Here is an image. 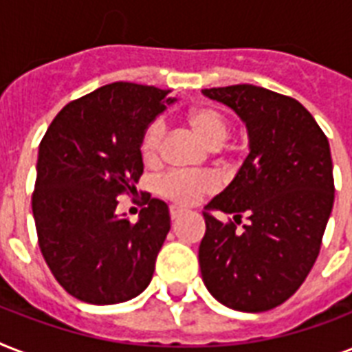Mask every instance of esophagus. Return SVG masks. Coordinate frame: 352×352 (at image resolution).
Listing matches in <instances>:
<instances>
[{"label": "esophagus", "instance_id": "34e87169", "mask_svg": "<svg viewBox=\"0 0 352 352\" xmlns=\"http://www.w3.org/2000/svg\"><path fill=\"white\" fill-rule=\"evenodd\" d=\"M170 215H171V221H177V219H181L182 215H184V210H181V208H175V206H171V208H170Z\"/></svg>", "mask_w": 352, "mask_h": 352}]
</instances>
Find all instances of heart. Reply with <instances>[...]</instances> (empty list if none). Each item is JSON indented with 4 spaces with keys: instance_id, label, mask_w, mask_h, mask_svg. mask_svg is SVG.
Instances as JSON below:
<instances>
[{
    "instance_id": "heart-1",
    "label": "heart",
    "mask_w": 352,
    "mask_h": 352,
    "mask_svg": "<svg viewBox=\"0 0 352 352\" xmlns=\"http://www.w3.org/2000/svg\"><path fill=\"white\" fill-rule=\"evenodd\" d=\"M184 124L208 149H219L230 135V124L225 113L212 104H201L186 113ZM164 148V126L155 120L144 131L140 153L148 166H157L162 159ZM215 181L210 175H186L171 173L159 184V193L179 206H192L215 190Z\"/></svg>"
}]
</instances>
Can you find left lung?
<instances>
[{
    "label": "left lung",
    "instance_id": "8db88e82",
    "mask_svg": "<svg viewBox=\"0 0 352 352\" xmlns=\"http://www.w3.org/2000/svg\"><path fill=\"white\" fill-rule=\"evenodd\" d=\"M246 124L250 153L234 181L206 204L199 265L210 294L241 312L287 301L311 272L334 203L329 140L290 96L250 84L203 89ZM232 213L247 225L215 220Z\"/></svg>",
    "mask_w": 352,
    "mask_h": 352
}]
</instances>
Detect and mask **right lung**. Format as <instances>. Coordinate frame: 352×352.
Returning a JSON list of instances; mask_svg holds the SVG:
<instances>
[{
  "instance_id": "add662e5",
  "label": "right lung",
  "mask_w": 352,
  "mask_h": 352,
  "mask_svg": "<svg viewBox=\"0 0 352 352\" xmlns=\"http://www.w3.org/2000/svg\"><path fill=\"white\" fill-rule=\"evenodd\" d=\"M153 85L115 82L58 113L40 142L32 193L38 243L56 281L93 305L138 296L153 278L170 210L148 195L137 223L117 214L137 193L144 131L175 102Z\"/></svg>"
}]
</instances>
